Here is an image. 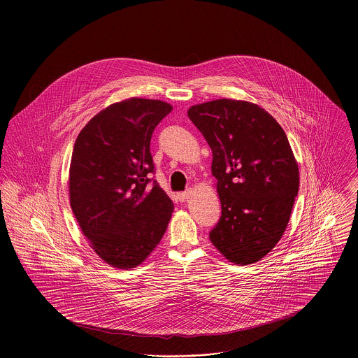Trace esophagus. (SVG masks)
Here are the masks:
<instances>
[{
  "mask_svg": "<svg viewBox=\"0 0 358 358\" xmlns=\"http://www.w3.org/2000/svg\"><path fill=\"white\" fill-rule=\"evenodd\" d=\"M190 194H192V190L182 192V193H179V194H178V199H179V201H186V200L190 197Z\"/></svg>",
  "mask_w": 358,
  "mask_h": 358,
  "instance_id": "obj_1",
  "label": "esophagus"
}]
</instances>
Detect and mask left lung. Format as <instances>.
Here are the masks:
<instances>
[{
  "mask_svg": "<svg viewBox=\"0 0 358 358\" xmlns=\"http://www.w3.org/2000/svg\"><path fill=\"white\" fill-rule=\"evenodd\" d=\"M187 115L212 150L222 204L209 240L234 264L259 262L281 240L299 192L288 138L255 103L216 99L192 106Z\"/></svg>",
  "mask_w": 358,
  "mask_h": 358,
  "instance_id": "1",
  "label": "left lung"
}]
</instances>
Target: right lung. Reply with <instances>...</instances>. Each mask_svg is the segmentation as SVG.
I'll return each mask as SVG.
<instances>
[{"label": "right lung", "mask_w": 358, "mask_h": 358, "mask_svg": "<svg viewBox=\"0 0 358 358\" xmlns=\"http://www.w3.org/2000/svg\"><path fill=\"white\" fill-rule=\"evenodd\" d=\"M169 103L129 98L99 111L74 143L70 206L95 254L115 268H134L159 244L173 204L150 175L154 128Z\"/></svg>", "instance_id": "add662e5"}]
</instances>
